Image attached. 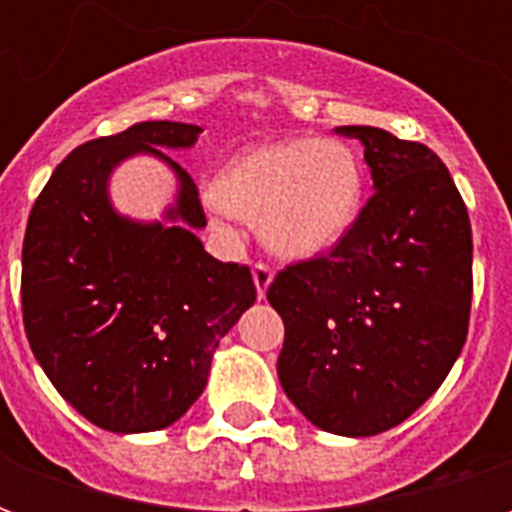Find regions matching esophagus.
I'll return each instance as SVG.
<instances>
[{"label":"esophagus","mask_w":512,"mask_h":512,"mask_svg":"<svg viewBox=\"0 0 512 512\" xmlns=\"http://www.w3.org/2000/svg\"><path fill=\"white\" fill-rule=\"evenodd\" d=\"M252 279H255L257 296L263 299L268 285H271V279H274V271H271V266H266V263H255V266H252Z\"/></svg>","instance_id":"34e87169"}]
</instances>
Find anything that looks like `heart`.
Here are the masks:
<instances>
[{"mask_svg":"<svg viewBox=\"0 0 512 512\" xmlns=\"http://www.w3.org/2000/svg\"><path fill=\"white\" fill-rule=\"evenodd\" d=\"M213 205L257 222L282 257H315L351 233L365 205V167L340 139H288L249 150L224 169Z\"/></svg>","mask_w":512,"mask_h":512,"instance_id":"obj_1","label":"heart"}]
</instances>
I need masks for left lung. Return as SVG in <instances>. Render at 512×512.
<instances>
[{
  "instance_id": "obj_1",
  "label": "left lung",
  "mask_w": 512,
  "mask_h": 512,
  "mask_svg": "<svg viewBox=\"0 0 512 512\" xmlns=\"http://www.w3.org/2000/svg\"><path fill=\"white\" fill-rule=\"evenodd\" d=\"M365 145L376 194L340 244L279 271V384L312 425L376 436L428 400L461 354L472 310V224L430 147L340 126Z\"/></svg>"
}]
</instances>
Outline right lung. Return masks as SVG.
Returning <instances> with one entry per match:
<instances>
[{
    "instance_id": "obj_1",
    "label": "right lung",
    "mask_w": 512,
    "mask_h": 512,
    "mask_svg": "<svg viewBox=\"0 0 512 512\" xmlns=\"http://www.w3.org/2000/svg\"><path fill=\"white\" fill-rule=\"evenodd\" d=\"M202 128L150 120L84 142L54 169L29 213L21 307L32 354L68 403L112 433L169 428L202 395L213 351L257 299L249 268L202 249L200 191L178 161ZM131 155L179 178L167 223H134L108 200Z\"/></svg>"
}]
</instances>
